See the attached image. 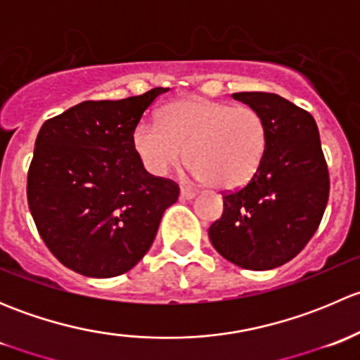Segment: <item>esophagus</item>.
Wrapping results in <instances>:
<instances>
[{
	"instance_id": "1",
	"label": "esophagus",
	"mask_w": 360,
	"mask_h": 360,
	"mask_svg": "<svg viewBox=\"0 0 360 360\" xmlns=\"http://www.w3.org/2000/svg\"><path fill=\"white\" fill-rule=\"evenodd\" d=\"M179 195H181V198H183V200H191V198L195 197V193H193V191H191V190H188V188H181Z\"/></svg>"
}]
</instances>
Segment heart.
<instances>
[{
    "label": "heart",
    "instance_id": "heart-1",
    "mask_svg": "<svg viewBox=\"0 0 360 360\" xmlns=\"http://www.w3.org/2000/svg\"><path fill=\"white\" fill-rule=\"evenodd\" d=\"M268 146L263 116L249 106L183 99L162 112V125L143 120L134 148L144 169L163 177L184 160L195 179L216 190H237L259 169Z\"/></svg>",
    "mask_w": 360,
    "mask_h": 360
}]
</instances>
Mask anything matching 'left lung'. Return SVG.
<instances>
[{
	"label": "left lung",
	"mask_w": 360,
	"mask_h": 360,
	"mask_svg": "<svg viewBox=\"0 0 360 360\" xmlns=\"http://www.w3.org/2000/svg\"><path fill=\"white\" fill-rule=\"evenodd\" d=\"M233 99L263 116L268 146L252 179L224 193L209 238L230 263L271 270L300 254L317 231L329 198L328 163L310 112L277 94L238 92Z\"/></svg>",
	"instance_id": "obj_1"
}]
</instances>
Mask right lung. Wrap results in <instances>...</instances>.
Segmentation results:
<instances>
[{
	"label": "right lung",
	"mask_w": 360,
	"mask_h": 360,
	"mask_svg": "<svg viewBox=\"0 0 360 360\" xmlns=\"http://www.w3.org/2000/svg\"><path fill=\"white\" fill-rule=\"evenodd\" d=\"M167 89L120 101H85L46 120L27 172L39 237L69 270L110 278L148 252L179 186L144 169L134 130Z\"/></svg>",
	"instance_id": "right-lung-1"
}]
</instances>
